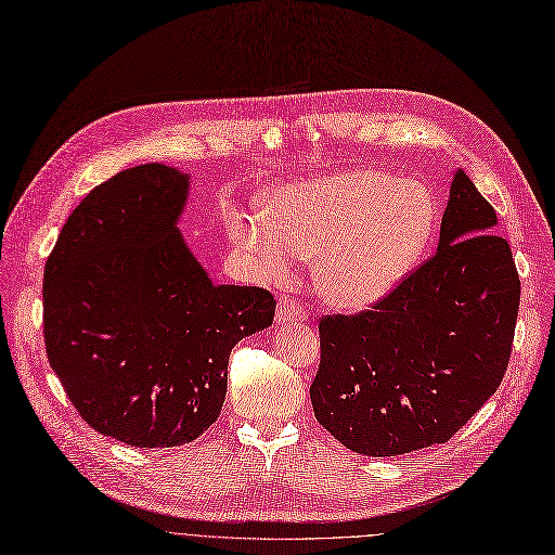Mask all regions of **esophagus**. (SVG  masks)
<instances>
[{
    "label": "esophagus",
    "instance_id": "1",
    "mask_svg": "<svg viewBox=\"0 0 555 555\" xmlns=\"http://www.w3.org/2000/svg\"><path fill=\"white\" fill-rule=\"evenodd\" d=\"M306 318V311H304V306L299 304V301H295V299H283L281 304H279V309H276V322L279 324H293V322H304Z\"/></svg>",
    "mask_w": 555,
    "mask_h": 555
}]
</instances>
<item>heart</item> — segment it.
Segmentation results:
<instances>
[{
    "instance_id": "b5f03b06",
    "label": "heart",
    "mask_w": 555,
    "mask_h": 555,
    "mask_svg": "<svg viewBox=\"0 0 555 555\" xmlns=\"http://www.w3.org/2000/svg\"><path fill=\"white\" fill-rule=\"evenodd\" d=\"M437 229L435 201L421 184L350 169L288 184L264 198L262 219L231 221V237L267 279L315 258L320 295L361 311L391 293Z\"/></svg>"
}]
</instances>
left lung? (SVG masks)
<instances>
[{
	"label": "left lung",
	"instance_id": "1",
	"mask_svg": "<svg viewBox=\"0 0 555 555\" xmlns=\"http://www.w3.org/2000/svg\"><path fill=\"white\" fill-rule=\"evenodd\" d=\"M494 225V208L460 169L437 254L373 309L320 320L311 402L343 446L396 457L443 443L496 393L521 283Z\"/></svg>",
	"mask_w": 555,
	"mask_h": 555
}]
</instances>
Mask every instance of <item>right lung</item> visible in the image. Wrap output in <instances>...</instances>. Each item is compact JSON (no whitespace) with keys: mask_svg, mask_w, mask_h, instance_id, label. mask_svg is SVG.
Masks as SVG:
<instances>
[{"mask_svg":"<svg viewBox=\"0 0 555 555\" xmlns=\"http://www.w3.org/2000/svg\"><path fill=\"white\" fill-rule=\"evenodd\" d=\"M190 176L141 164L81 201L46 262L54 375L95 433L134 448L190 443L221 412L233 347L274 320L256 285H215L178 219Z\"/></svg>","mask_w":555,"mask_h":555,"instance_id":"add662e5","label":"right lung"}]
</instances>
